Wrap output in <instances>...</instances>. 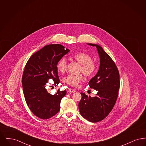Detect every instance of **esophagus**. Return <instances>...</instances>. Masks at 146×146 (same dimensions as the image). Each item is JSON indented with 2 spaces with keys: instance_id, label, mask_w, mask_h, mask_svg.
I'll return each instance as SVG.
<instances>
[{
  "instance_id": "1",
  "label": "esophagus",
  "mask_w": 146,
  "mask_h": 146,
  "mask_svg": "<svg viewBox=\"0 0 146 146\" xmlns=\"http://www.w3.org/2000/svg\"><path fill=\"white\" fill-rule=\"evenodd\" d=\"M68 91L70 92V93H74V92H76V90H75L74 89H68Z\"/></svg>"
}]
</instances>
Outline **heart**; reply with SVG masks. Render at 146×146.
Listing matches in <instances>:
<instances>
[{
  "label": "heart",
  "mask_w": 146,
  "mask_h": 146,
  "mask_svg": "<svg viewBox=\"0 0 146 146\" xmlns=\"http://www.w3.org/2000/svg\"><path fill=\"white\" fill-rule=\"evenodd\" d=\"M73 58L77 62L80 64L79 72H82L85 76H92L96 70V65L92 61V58L89 54L79 52L73 56ZM67 68V62L64 58H61L57 64V70L60 73H64ZM83 76L82 74H69L65 76L63 82L65 84L76 87L79 83L83 80Z\"/></svg>",
  "instance_id": "obj_1"
}]
</instances>
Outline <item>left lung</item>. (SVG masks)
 I'll return each instance as SVG.
<instances>
[{
	"label": "left lung",
	"instance_id": "left-lung-1",
	"mask_svg": "<svg viewBox=\"0 0 146 146\" xmlns=\"http://www.w3.org/2000/svg\"><path fill=\"white\" fill-rule=\"evenodd\" d=\"M87 44L96 47L100 59L97 74L89 82L90 88L97 91V94L91 97L81 92L82 99L78 106L84 118L96 123L106 118L115 104L120 87V76L115 63L100 45Z\"/></svg>",
	"mask_w": 146,
	"mask_h": 146
}]
</instances>
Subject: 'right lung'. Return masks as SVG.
Returning a JSON list of instances; mask_svg holds the SVG:
<instances>
[{"label":"right lung","instance_id":"obj_1","mask_svg":"<svg viewBox=\"0 0 146 146\" xmlns=\"http://www.w3.org/2000/svg\"><path fill=\"white\" fill-rule=\"evenodd\" d=\"M70 51L60 44L48 45L31 56L26 64L22 78L23 94L30 110L38 118L49 119L60 111L66 91L58 89L52 95L45 87L50 79L55 86L59 84L57 64Z\"/></svg>","mask_w":146,"mask_h":146}]
</instances>
